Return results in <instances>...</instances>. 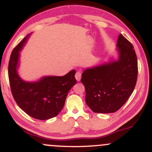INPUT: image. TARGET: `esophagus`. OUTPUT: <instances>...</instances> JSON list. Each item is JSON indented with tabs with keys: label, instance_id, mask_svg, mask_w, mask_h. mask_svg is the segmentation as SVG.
Segmentation results:
<instances>
[{
	"label": "esophagus",
	"instance_id": "34e87169",
	"mask_svg": "<svg viewBox=\"0 0 152 152\" xmlns=\"http://www.w3.org/2000/svg\"><path fill=\"white\" fill-rule=\"evenodd\" d=\"M75 77H76V79L78 81H79L81 80V72L80 71H78L76 73V75H75Z\"/></svg>",
	"mask_w": 152,
	"mask_h": 152
}]
</instances>
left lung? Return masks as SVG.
Returning a JSON list of instances; mask_svg holds the SVG:
<instances>
[{
	"label": "left lung",
	"mask_w": 152,
	"mask_h": 152,
	"mask_svg": "<svg viewBox=\"0 0 152 152\" xmlns=\"http://www.w3.org/2000/svg\"><path fill=\"white\" fill-rule=\"evenodd\" d=\"M117 46V61L87 69L81 75L86 103L95 113L109 114L118 111L135 88L138 64L133 45L120 34Z\"/></svg>",
	"instance_id": "1"
}]
</instances>
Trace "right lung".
Masks as SVG:
<instances>
[{
	"label": "right lung",
	"mask_w": 152,
	"mask_h": 152,
	"mask_svg": "<svg viewBox=\"0 0 152 152\" xmlns=\"http://www.w3.org/2000/svg\"><path fill=\"white\" fill-rule=\"evenodd\" d=\"M29 35L13 48L8 63V78L13 99L31 117L46 120L56 116L64 107L68 93L76 83V71L64 76H47L34 83L23 81L17 74L19 51Z\"/></svg>",
	"instance_id": "1"
}]
</instances>
